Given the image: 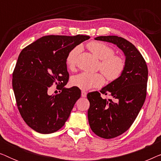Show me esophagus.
Listing matches in <instances>:
<instances>
[{"mask_svg":"<svg viewBox=\"0 0 161 161\" xmlns=\"http://www.w3.org/2000/svg\"><path fill=\"white\" fill-rule=\"evenodd\" d=\"M81 96H82L83 97H86V92L85 91L81 92Z\"/></svg>","mask_w":161,"mask_h":161,"instance_id":"obj_1","label":"esophagus"}]
</instances>
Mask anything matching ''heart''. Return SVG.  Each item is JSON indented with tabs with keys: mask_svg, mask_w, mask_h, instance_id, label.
<instances>
[{
	"mask_svg": "<svg viewBox=\"0 0 161 161\" xmlns=\"http://www.w3.org/2000/svg\"><path fill=\"white\" fill-rule=\"evenodd\" d=\"M87 47L97 58L101 60L100 70L110 81L117 80L122 75L125 68V61L122 57L114 54L111 47L100 42H91L87 44ZM80 51V47H76L70 50L66 58V64L69 69L75 68L77 59ZM105 83V78L102 73L81 72L71 79L73 86L82 90H89L100 87Z\"/></svg>",
	"mask_w": 161,
	"mask_h": 161,
	"instance_id": "heart-1",
	"label": "heart"
}]
</instances>
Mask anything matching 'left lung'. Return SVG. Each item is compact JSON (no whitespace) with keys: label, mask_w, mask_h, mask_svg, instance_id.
<instances>
[{"label":"left lung","mask_w":161,"mask_h":161,"mask_svg":"<svg viewBox=\"0 0 161 161\" xmlns=\"http://www.w3.org/2000/svg\"><path fill=\"white\" fill-rule=\"evenodd\" d=\"M94 39L114 44L125 56V68L120 78L103 87L100 93L87 94L90 127L97 136L109 139L127 131L137 117L146 99L148 69L140 52L127 39L117 36ZM101 93L109 94L114 100L102 98Z\"/></svg>","instance_id":"1"}]
</instances>
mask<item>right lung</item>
I'll return each mask as SVG.
<instances>
[{
  "label": "right lung",
  "mask_w": 161,
  "mask_h": 161,
  "mask_svg": "<svg viewBox=\"0 0 161 161\" xmlns=\"http://www.w3.org/2000/svg\"><path fill=\"white\" fill-rule=\"evenodd\" d=\"M89 38L80 34L45 36L19 53L12 74V87L22 118L34 130L54 133L68 119L81 92L75 86L64 87L69 80L66 58L70 50ZM53 84L62 90L60 94H47Z\"/></svg>",
  "instance_id": "add662e5"
}]
</instances>
